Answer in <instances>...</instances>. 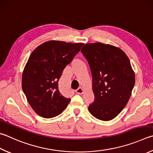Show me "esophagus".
<instances>
[{"label":"esophagus","instance_id":"34e87169","mask_svg":"<svg viewBox=\"0 0 153 153\" xmlns=\"http://www.w3.org/2000/svg\"><path fill=\"white\" fill-rule=\"evenodd\" d=\"M76 92L77 94H82L84 93V90H83L82 88H79L76 90Z\"/></svg>","mask_w":153,"mask_h":153}]
</instances>
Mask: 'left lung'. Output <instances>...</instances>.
Wrapping results in <instances>:
<instances>
[{
	"label": "left lung",
	"mask_w": 153,
	"mask_h": 153,
	"mask_svg": "<svg viewBox=\"0 0 153 153\" xmlns=\"http://www.w3.org/2000/svg\"><path fill=\"white\" fill-rule=\"evenodd\" d=\"M81 52L90 66L95 98L88 110L99 120H112L126 106L134 86L130 60L123 50L102 43L85 44Z\"/></svg>",
	"instance_id": "left-lung-1"
}]
</instances>
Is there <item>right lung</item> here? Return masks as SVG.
Returning <instances> with one entry per match:
<instances>
[{"label":"right lung","instance_id":"1","mask_svg":"<svg viewBox=\"0 0 153 153\" xmlns=\"http://www.w3.org/2000/svg\"><path fill=\"white\" fill-rule=\"evenodd\" d=\"M84 43L49 41L30 55L22 76V88L35 112L43 118L60 114L68 106L59 90L58 82L66 65L78 53Z\"/></svg>","mask_w":153,"mask_h":153}]
</instances>
